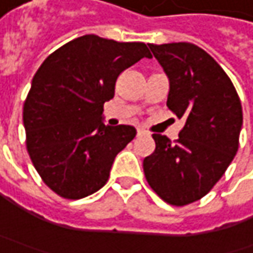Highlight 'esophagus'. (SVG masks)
Segmentation results:
<instances>
[{"instance_id":"1","label":"esophagus","mask_w":253,"mask_h":253,"mask_svg":"<svg viewBox=\"0 0 253 253\" xmlns=\"http://www.w3.org/2000/svg\"><path fill=\"white\" fill-rule=\"evenodd\" d=\"M145 133H146V132L143 131V129H138V131H136V136H142V135H145Z\"/></svg>"}]
</instances>
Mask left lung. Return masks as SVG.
<instances>
[{"mask_svg":"<svg viewBox=\"0 0 253 253\" xmlns=\"http://www.w3.org/2000/svg\"><path fill=\"white\" fill-rule=\"evenodd\" d=\"M149 47L169 77L168 107L186 124L176 141L152 135L156 148L143 159V171L163 201L183 207L203 199L237 155L242 105L231 79L201 47L187 42Z\"/></svg>","mask_w":253,"mask_h":253,"instance_id":"8db88e82","label":"left lung"}]
</instances>
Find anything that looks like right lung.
<instances>
[{"instance_id": "obj_1", "label": "right lung", "mask_w": 253, "mask_h": 253, "mask_svg": "<svg viewBox=\"0 0 253 253\" xmlns=\"http://www.w3.org/2000/svg\"><path fill=\"white\" fill-rule=\"evenodd\" d=\"M142 57H152L142 42L84 35L49 54L35 73L22 112L26 151L57 196L79 200L98 191L135 138L131 125L105 126L101 118L118 76Z\"/></svg>"}]
</instances>
